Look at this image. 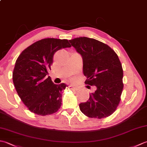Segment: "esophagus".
Returning a JSON list of instances; mask_svg holds the SVG:
<instances>
[{
	"instance_id": "esophagus-1",
	"label": "esophagus",
	"mask_w": 147,
	"mask_h": 147,
	"mask_svg": "<svg viewBox=\"0 0 147 147\" xmlns=\"http://www.w3.org/2000/svg\"><path fill=\"white\" fill-rule=\"evenodd\" d=\"M69 88H70L72 90H77V88H76V87H74L73 86H71V85L69 86Z\"/></svg>"
}]
</instances>
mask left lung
I'll use <instances>...</instances> for the list:
<instances>
[{"instance_id":"obj_1","label":"left lung","mask_w":147,"mask_h":147,"mask_svg":"<svg viewBox=\"0 0 147 147\" xmlns=\"http://www.w3.org/2000/svg\"><path fill=\"white\" fill-rule=\"evenodd\" d=\"M83 59L85 84L95 86L88 101L80 104L86 116L102 119L116 110L123 89V71L117 55L107 45L88 37L69 40Z\"/></svg>"}]
</instances>
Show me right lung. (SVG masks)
Wrapping results in <instances>:
<instances>
[{
  "label": "right lung",
  "instance_id": "right-lung-1",
  "mask_svg": "<svg viewBox=\"0 0 147 147\" xmlns=\"http://www.w3.org/2000/svg\"><path fill=\"white\" fill-rule=\"evenodd\" d=\"M71 47L66 39L45 38L29 46L19 55L12 73L13 83L21 100L37 115L54 114L60 109L65 83L52 82L48 71L59 50Z\"/></svg>",
  "mask_w": 147,
  "mask_h": 147
}]
</instances>
